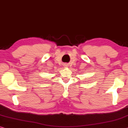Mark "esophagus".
<instances>
[{"label":"esophagus","instance_id":"esophagus-1","mask_svg":"<svg viewBox=\"0 0 128 128\" xmlns=\"http://www.w3.org/2000/svg\"><path fill=\"white\" fill-rule=\"evenodd\" d=\"M65 66H67V64H66V65H65Z\"/></svg>","mask_w":128,"mask_h":128}]
</instances>
